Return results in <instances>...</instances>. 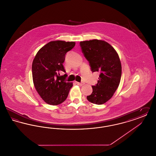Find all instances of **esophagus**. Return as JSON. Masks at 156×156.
Wrapping results in <instances>:
<instances>
[{"label": "esophagus", "instance_id": "obj_1", "mask_svg": "<svg viewBox=\"0 0 156 156\" xmlns=\"http://www.w3.org/2000/svg\"><path fill=\"white\" fill-rule=\"evenodd\" d=\"M76 83L80 86H82L85 84V83H83V82H76Z\"/></svg>", "mask_w": 156, "mask_h": 156}]
</instances>
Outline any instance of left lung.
<instances>
[{"mask_svg":"<svg viewBox=\"0 0 156 156\" xmlns=\"http://www.w3.org/2000/svg\"><path fill=\"white\" fill-rule=\"evenodd\" d=\"M80 44L91 71L100 73L98 83L92 86V93L87 98L93 104H105L119 87L122 75L119 55L112 45L102 40L81 41Z\"/></svg>","mask_w":156,"mask_h":156,"instance_id":"8db88e82","label":"left lung"}]
</instances>
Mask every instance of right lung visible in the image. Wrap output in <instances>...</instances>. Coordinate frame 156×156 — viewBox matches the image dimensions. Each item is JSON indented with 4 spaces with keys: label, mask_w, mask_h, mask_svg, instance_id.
Here are the masks:
<instances>
[{
    "label": "right lung",
    "mask_w": 156,
    "mask_h": 156,
    "mask_svg": "<svg viewBox=\"0 0 156 156\" xmlns=\"http://www.w3.org/2000/svg\"><path fill=\"white\" fill-rule=\"evenodd\" d=\"M75 43L53 41L43 47L32 64V75L35 88L47 104L58 105L66 101L72 82H66L67 75L63 66L67 52L74 47Z\"/></svg>",
    "instance_id": "1"
}]
</instances>
